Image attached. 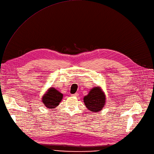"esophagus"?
I'll return each mask as SVG.
<instances>
[{
	"mask_svg": "<svg viewBox=\"0 0 154 154\" xmlns=\"http://www.w3.org/2000/svg\"><path fill=\"white\" fill-rule=\"evenodd\" d=\"M72 97H78V96H79V94H78V93H76V94H75L72 95Z\"/></svg>",
	"mask_w": 154,
	"mask_h": 154,
	"instance_id": "obj_1",
	"label": "esophagus"
}]
</instances>
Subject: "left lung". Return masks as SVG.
I'll list each match as a JSON object with an SVG mask.
<instances>
[{
    "mask_svg": "<svg viewBox=\"0 0 154 154\" xmlns=\"http://www.w3.org/2000/svg\"><path fill=\"white\" fill-rule=\"evenodd\" d=\"M84 103L87 108L92 112H98L106 104V95L100 87H94L84 97Z\"/></svg>",
    "mask_w": 154,
    "mask_h": 154,
    "instance_id": "left-lung-1",
    "label": "left lung"
}]
</instances>
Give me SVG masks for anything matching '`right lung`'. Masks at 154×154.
Instances as JSON below:
<instances>
[{
  "label": "right lung",
  "instance_id": "add662e5",
  "mask_svg": "<svg viewBox=\"0 0 154 154\" xmlns=\"http://www.w3.org/2000/svg\"><path fill=\"white\" fill-rule=\"evenodd\" d=\"M63 94L53 87H51L44 94L42 98V101L48 109L56 108L62 101Z\"/></svg>",
  "mask_w": 154,
  "mask_h": 154
}]
</instances>
